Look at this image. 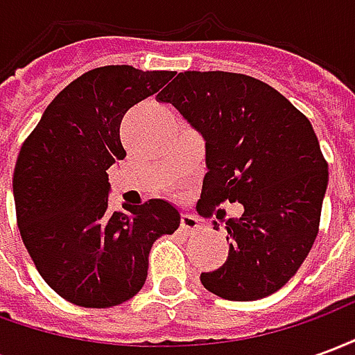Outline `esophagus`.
I'll use <instances>...</instances> for the list:
<instances>
[{"mask_svg":"<svg viewBox=\"0 0 355 355\" xmlns=\"http://www.w3.org/2000/svg\"><path fill=\"white\" fill-rule=\"evenodd\" d=\"M180 228L186 234H193V232H200L201 230V220L200 218H196L193 215H182L180 216Z\"/></svg>","mask_w":355,"mask_h":355,"instance_id":"obj_1","label":"esophagus"}]
</instances>
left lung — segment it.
Returning a JSON list of instances; mask_svg holds the SVG:
<instances>
[{
  "mask_svg": "<svg viewBox=\"0 0 355 355\" xmlns=\"http://www.w3.org/2000/svg\"><path fill=\"white\" fill-rule=\"evenodd\" d=\"M157 98L205 140L198 211L211 215L223 201L243 205V215L226 220L228 259L201 274L203 287L226 300L282 289L312 249L327 190L312 123L282 93L243 73L180 72Z\"/></svg>",
  "mask_w": 355,
  "mask_h": 355,
  "instance_id": "left-lung-1",
  "label": "left lung"
}]
</instances>
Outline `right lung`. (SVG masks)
<instances>
[{"label": "right lung", "instance_id": "obj_1", "mask_svg": "<svg viewBox=\"0 0 355 355\" xmlns=\"http://www.w3.org/2000/svg\"><path fill=\"white\" fill-rule=\"evenodd\" d=\"M173 76L127 64L89 70L55 96L20 148V236L45 283L72 304L110 308L135 297L152 243L180 224L165 200L108 209V169L125 157L121 119Z\"/></svg>", "mask_w": 355, "mask_h": 355}]
</instances>
